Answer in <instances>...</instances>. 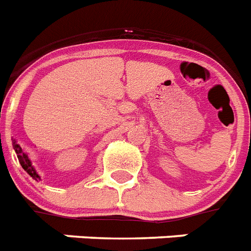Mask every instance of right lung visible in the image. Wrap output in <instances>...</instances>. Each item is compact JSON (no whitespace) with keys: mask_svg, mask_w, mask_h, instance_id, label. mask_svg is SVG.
Returning <instances> with one entry per match:
<instances>
[{"mask_svg":"<svg viewBox=\"0 0 251 251\" xmlns=\"http://www.w3.org/2000/svg\"><path fill=\"white\" fill-rule=\"evenodd\" d=\"M12 146H14L15 152H16V155H18L19 161H20V165L23 166L24 170L26 171L27 174L33 177L34 180H40V175L38 174V171H36L35 168L31 165V161H30V158L29 156H27L26 152H24V150L21 149L20 145H19L15 140H12Z\"/></svg>","mask_w":251,"mask_h":251,"instance_id":"add662e5","label":"right lung"}]
</instances>
